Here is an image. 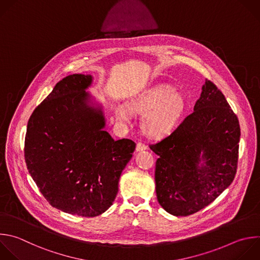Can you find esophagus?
Listing matches in <instances>:
<instances>
[{"mask_svg": "<svg viewBox=\"0 0 260 260\" xmlns=\"http://www.w3.org/2000/svg\"><path fill=\"white\" fill-rule=\"evenodd\" d=\"M146 149H147V146H146L144 143L139 142V143L137 144V148H136V150H137L138 152H140V151H144V150H146Z\"/></svg>", "mask_w": 260, "mask_h": 260, "instance_id": "1", "label": "esophagus"}]
</instances>
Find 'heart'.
Masks as SVG:
<instances>
[{
  "instance_id": "1",
  "label": "heart",
  "mask_w": 260,
  "mask_h": 260,
  "mask_svg": "<svg viewBox=\"0 0 260 260\" xmlns=\"http://www.w3.org/2000/svg\"><path fill=\"white\" fill-rule=\"evenodd\" d=\"M184 109L183 98L169 85H156L133 99L128 107L119 105L116 117L119 121L128 123L132 112L146 115L143 128L149 136L161 137L168 134L176 125Z\"/></svg>"
}]
</instances>
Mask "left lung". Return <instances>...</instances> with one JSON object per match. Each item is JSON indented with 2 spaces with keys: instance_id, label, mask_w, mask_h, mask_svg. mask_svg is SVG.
I'll use <instances>...</instances> for the list:
<instances>
[{
  "instance_id": "left-lung-1",
  "label": "left lung",
  "mask_w": 260,
  "mask_h": 260,
  "mask_svg": "<svg viewBox=\"0 0 260 260\" xmlns=\"http://www.w3.org/2000/svg\"><path fill=\"white\" fill-rule=\"evenodd\" d=\"M240 136L237 115L221 91L206 79L194 111L170 135L149 145L159 156V204L172 215L187 216L213 202L235 179Z\"/></svg>"
}]
</instances>
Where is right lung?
I'll return each mask as SVG.
<instances>
[{
  "label": "right lung",
  "mask_w": 260,
  "mask_h": 260,
  "mask_svg": "<svg viewBox=\"0 0 260 260\" xmlns=\"http://www.w3.org/2000/svg\"><path fill=\"white\" fill-rule=\"evenodd\" d=\"M92 75L61 79L27 123L24 158L45 199L61 211L85 217L113 203L136 143L114 141L104 131L102 110L88 105Z\"/></svg>",
  "instance_id": "right-lung-1"
}]
</instances>
